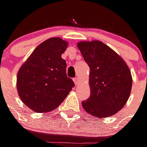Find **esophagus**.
<instances>
[{
	"instance_id": "obj_1",
	"label": "esophagus",
	"mask_w": 147,
	"mask_h": 147,
	"mask_svg": "<svg viewBox=\"0 0 147 147\" xmlns=\"http://www.w3.org/2000/svg\"><path fill=\"white\" fill-rule=\"evenodd\" d=\"M73 81L74 82H75V84H76V85H77V84H78V82H79V79H78L77 77H76V78H74Z\"/></svg>"
}]
</instances>
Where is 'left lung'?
I'll list each match as a JSON object with an SVG mask.
<instances>
[{"label": "left lung", "mask_w": 147, "mask_h": 147, "mask_svg": "<svg viewBox=\"0 0 147 147\" xmlns=\"http://www.w3.org/2000/svg\"><path fill=\"white\" fill-rule=\"evenodd\" d=\"M85 61L90 67L91 96L82 101L84 110L91 116H113L124 107L130 96L132 77L125 61L100 40L77 43Z\"/></svg>", "instance_id": "obj_1"}]
</instances>
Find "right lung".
Wrapping results in <instances>:
<instances>
[{
	"label": "right lung",
	"mask_w": 147,
	"mask_h": 147,
	"mask_svg": "<svg viewBox=\"0 0 147 147\" xmlns=\"http://www.w3.org/2000/svg\"><path fill=\"white\" fill-rule=\"evenodd\" d=\"M68 42L52 37L40 43L18 71L16 87L22 102L37 113L59 107L75 84L61 58Z\"/></svg>",
	"instance_id": "1"
}]
</instances>
